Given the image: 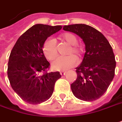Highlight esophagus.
<instances>
[{
    "label": "esophagus",
    "instance_id": "obj_1",
    "mask_svg": "<svg viewBox=\"0 0 122 122\" xmlns=\"http://www.w3.org/2000/svg\"><path fill=\"white\" fill-rule=\"evenodd\" d=\"M60 74H61V76H65V74H66V71H61Z\"/></svg>",
    "mask_w": 122,
    "mask_h": 122
}]
</instances>
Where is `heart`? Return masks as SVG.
I'll return each mask as SVG.
<instances>
[{
  "label": "heart",
  "instance_id": "b5f03b06",
  "mask_svg": "<svg viewBox=\"0 0 122 122\" xmlns=\"http://www.w3.org/2000/svg\"><path fill=\"white\" fill-rule=\"evenodd\" d=\"M60 39L68 44L69 48L67 49L66 55L68 56L59 57L53 63V67L57 70H67L76 65L77 58L82 57V48L78 44V38L76 35L71 33H64L60 36ZM42 51L45 57L48 61H53L57 57V45L54 40L48 38L44 41L42 46Z\"/></svg>",
  "mask_w": 122,
  "mask_h": 122
}]
</instances>
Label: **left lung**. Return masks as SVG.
I'll use <instances>...</instances> for the list:
<instances>
[{"mask_svg":"<svg viewBox=\"0 0 122 122\" xmlns=\"http://www.w3.org/2000/svg\"><path fill=\"white\" fill-rule=\"evenodd\" d=\"M63 29L76 34L86 45L82 63L76 70L77 79L71 85L73 94L85 101L99 99L115 76L116 61L111 46L102 33L90 25L73 24Z\"/></svg>","mask_w":122,"mask_h":122,"instance_id":"left-lung-1","label":"left lung"}]
</instances>
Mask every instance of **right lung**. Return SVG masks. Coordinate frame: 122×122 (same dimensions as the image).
I'll use <instances>...</instances> for the list:
<instances>
[{"label":"right lung","mask_w":122,"mask_h":122,"mask_svg":"<svg viewBox=\"0 0 122 122\" xmlns=\"http://www.w3.org/2000/svg\"><path fill=\"white\" fill-rule=\"evenodd\" d=\"M61 28V25H33L19 37L11 51L8 78L12 88L26 103L35 105L50 99L55 82L61 77L59 71H48L50 63L42 51L44 41Z\"/></svg>","instance_id":"right-lung-1"}]
</instances>
